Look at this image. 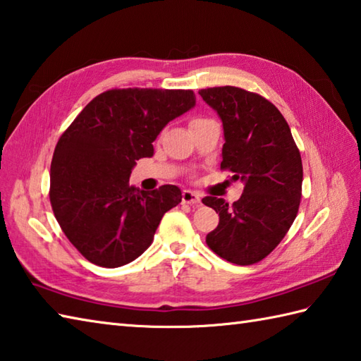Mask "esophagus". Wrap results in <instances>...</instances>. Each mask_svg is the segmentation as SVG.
Returning a JSON list of instances; mask_svg holds the SVG:
<instances>
[{
  "mask_svg": "<svg viewBox=\"0 0 361 361\" xmlns=\"http://www.w3.org/2000/svg\"><path fill=\"white\" fill-rule=\"evenodd\" d=\"M181 200H183V203L197 204V203H200V195L197 192H192V190L185 189V190H183V194H181Z\"/></svg>",
  "mask_w": 361,
  "mask_h": 361,
  "instance_id": "esophagus-1",
  "label": "esophagus"
}]
</instances>
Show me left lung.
<instances>
[{"mask_svg":"<svg viewBox=\"0 0 361 361\" xmlns=\"http://www.w3.org/2000/svg\"><path fill=\"white\" fill-rule=\"evenodd\" d=\"M199 94L224 125L221 169L244 183L239 200L204 197L219 213L207 235L216 255L239 266L266 258L285 238L302 197V158L285 117L264 97L241 87L202 89Z\"/></svg>","mask_w":361,"mask_h":361,"instance_id":"1","label":"left lung"}]
</instances>
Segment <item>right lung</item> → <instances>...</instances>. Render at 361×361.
<instances>
[{
  "mask_svg": "<svg viewBox=\"0 0 361 361\" xmlns=\"http://www.w3.org/2000/svg\"><path fill=\"white\" fill-rule=\"evenodd\" d=\"M195 104L192 90L111 89L97 95L54 148L49 202L81 255L102 267L131 263L150 247L162 216L181 202L164 185L130 186L136 161L153 157V140Z\"/></svg>",
  "mask_w": 361,
  "mask_h": 361,
  "instance_id": "1",
  "label": "right lung"
}]
</instances>
